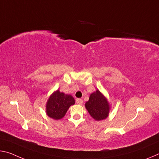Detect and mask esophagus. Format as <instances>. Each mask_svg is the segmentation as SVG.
I'll use <instances>...</instances> for the list:
<instances>
[{"label":"esophagus","instance_id":"obj_1","mask_svg":"<svg viewBox=\"0 0 159 159\" xmlns=\"http://www.w3.org/2000/svg\"><path fill=\"white\" fill-rule=\"evenodd\" d=\"M75 102H76L77 104H79V105H82V103H83V100H82V99H80V98H78V99H76V100H75Z\"/></svg>","mask_w":159,"mask_h":159}]
</instances>
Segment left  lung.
<instances>
[{"mask_svg": "<svg viewBox=\"0 0 159 159\" xmlns=\"http://www.w3.org/2000/svg\"><path fill=\"white\" fill-rule=\"evenodd\" d=\"M85 107L90 115L96 121L103 120L109 116L110 105L107 98L97 89L90 95Z\"/></svg>", "mask_w": 159, "mask_h": 159, "instance_id": "left-lung-1", "label": "left lung"}]
</instances>
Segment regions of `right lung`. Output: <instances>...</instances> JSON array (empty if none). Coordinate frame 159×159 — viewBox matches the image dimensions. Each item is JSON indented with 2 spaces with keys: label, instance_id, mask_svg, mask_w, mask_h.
<instances>
[{
  "label": "right lung",
  "instance_id": "add662e5",
  "mask_svg": "<svg viewBox=\"0 0 159 159\" xmlns=\"http://www.w3.org/2000/svg\"><path fill=\"white\" fill-rule=\"evenodd\" d=\"M75 104L72 95L55 90L48 98L46 103V113L48 117L54 120H60L66 115L70 106Z\"/></svg>",
  "mask_w": 159,
  "mask_h": 159
}]
</instances>
